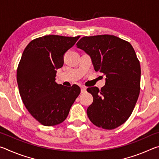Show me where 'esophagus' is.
I'll return each instance as SVG.
<instances>
[{
  "label": "esophagus",
  "mask_w": 159,
  "mask_h": 159,
  "mask_svg": "<svg viewBox=\"0 0 159 159\" xmlns=\"http://www.w3.org/2000/svg\"><path fill=\"white\" fill-rule=\"evenodd\" d=\"M80 88H81V93H85V91H86V89H87V88H86V87H85V86H83V85H82L81 87H80Z\"/></svg>",
  "instance_id": "1"
}]
</instances>
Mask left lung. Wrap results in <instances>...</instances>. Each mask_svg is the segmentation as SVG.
<instances>
[{"label": "left lung", "mask_w": 159, "mask_h": 159, "mask_svg": "<svg viewBox=\"0 0 159 159\" xmlns=\"http://www.w3.org/2000/svg\"><path fill=\"white\" fill-rule=\"evenodd\" d=\"M76 45L90 56L95 71L106 76L100 90L87 89L93 97L88 116L99 128H116L130 117L139 95L141 68L136 53L130 43L112 35L85 36Z\"/></svg>", "instance_id": "left-lung-1"}]
</instances>
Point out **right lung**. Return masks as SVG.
<instances>
[{"label": "right lung", "mask_w": 159, "mask_h": 159, "mask_svg": "<svg viewBox=\"0 0 159 159\" xmlns=\"http://www.w3.org/2000/svg\"><path fill=\"white\" fill-rule=\"evenodd\" d=\"M80 36L48 35L32 40L22 53L17 81L22 102L35 119L45 126L62 123L80 93L77 85L66 87L55 82L63 57Z\"/></svg>", "instance_id": "1"}]
</instances>
